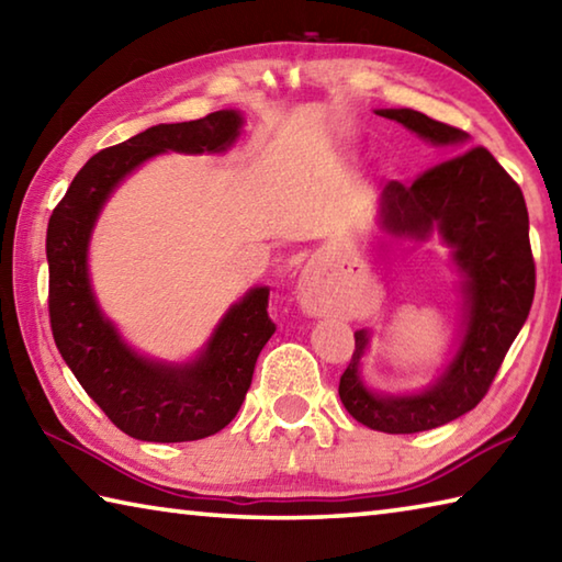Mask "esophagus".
I'll return each mask as SVG.
<instances>
[{"label": "esophagus", "instance_id": "1", "mask_svg": "<svg viewBox=\"0 0 562 562\" xmlns=\"http://www.w3.org/2000/svg\"><path fill=\"white\" fill-rule=\"evenodd\" d=\"M299 301H301L303 308L313 313V316H321V313H326V296H323V291L318 286V273L316 271H306L301 276Z\"/></svg>", "mask_w": 562, "mask_h": 562}]
</instances>
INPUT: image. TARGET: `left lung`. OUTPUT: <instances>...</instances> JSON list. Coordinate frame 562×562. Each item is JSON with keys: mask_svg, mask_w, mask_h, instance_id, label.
<instances>
[{"mask_svg": "<svg viewBox=\"0 0 562 562\" xmlns=\"http://www.w3.org/2000/svg\"><path fill=\"white\" fill-rule=\"evenodd\" d=\"M378 115L451 153L467 143L464 131L409 108ZM382 226L409 239H427L437 229L467 273V336L435 387L415 397H380L362 387L358 362L368 346L366 330L356 333V350L340 375L338 395L358 422L387 435H415L474 409L524 328L536 293L528 210L514 177L484 145H474L419 172L412 184L390 182L382 190Z\"/></svg>", "mask_w": 562, "mask_h": 562, "instance_id": "left-lung-1", "label": "left lung"}]
</instances>
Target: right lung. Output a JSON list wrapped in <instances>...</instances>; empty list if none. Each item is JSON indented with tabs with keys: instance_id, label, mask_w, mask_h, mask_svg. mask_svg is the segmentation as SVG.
Returning a JSON list of instances; mask_svg holds the SVG:
<instances>
[{
	"instance_id": "add662e5",
	"label": "right lung",
	"mask_w": 562,
	"mask_h": 562,
	"mask_svg": "<svg viewBox=\"0 0 562 562\" xmlns=\"http://www.w3.org/2000/svg\"><path fill=\"white\" fill-rule=\"evenodd\" d=\"M239 125L236 111H216L200 121L153 125L105 147L78 170L48 220V321L56 348L88 397L127 437L194 441L229 425L251 385L256 358L276 330L269 289H254L226 313L194 366H160L127 350L103 321L88 286V236L113 187L147 157L226 150Z\"/></svg>"
}]
</instances>
